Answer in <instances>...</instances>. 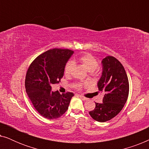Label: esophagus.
I'll return each instance as SVG.
<instances>
[{
  "instance_id": "esophagus-1",
  "label": "esophagus",
  "mask_w": 149,
  "mask_h": 149,
  "mask_svg": "<svg viewBox=\"0 0 149 149\" xmlns=\"http://www.w3.org/2000/svg\"><path fill=\"white\" fill-rule=\"evenodd\" d=\"M80 98L82 100H87V98H86V97H83V96H82V95H80Z\"/></svg>"
}]
</instances>
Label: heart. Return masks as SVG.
<instances>
[{
    "label": "heart",
    "mask_w": 149,
    "mask_h": 149,
    "mask_svg": "<svg viewBox=\"0 0 149 149\" xmlns=\"http://www.w3.org/2000/svg\"><path fill=\"white\" fill-rule=\"evenodd\" d=\"M74 62H79L84 68L89 72H93L98 66V62L96 59L93 56L89 54H86L83 55L79 58H77L74 60ZM74 66V64L72 62H68L66 64L64 68V74L66 76H69ZM81 83H76L74 87L77 89H80L81 87Z\"/></svg>",
    "instance_id": "heart-1"
}]
</instances>
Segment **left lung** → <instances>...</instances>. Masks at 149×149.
<instances>
[{
    "mask_svg": "<svg viewBox=\"0 0 149 149\" xmlns=\"http://www.w3.org/2000/svg\"><path fill=\"white\" fill-rule=\"evenodd\" d=\"M102 72L97 82L100 91L104 93L102 103H95L89 115L98 122L109 121L120 113L129 94V82L125 69L119 60L107 56L102 60Z\"/></svg>",
    "mask_w": 149,
    "mask_h": 149,
    "instance_id": "obj_1",
    "label": "left lung"
}]
</instances>
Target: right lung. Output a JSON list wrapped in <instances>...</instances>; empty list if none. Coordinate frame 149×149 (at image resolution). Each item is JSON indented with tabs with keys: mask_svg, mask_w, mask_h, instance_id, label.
Instances as JSON below:
<instances>
[{
	"mask_svg": "<svg viewBox=\"0 0 149 149\" xmlns=\"http://www.w3.org/2000/svg\"><path fill=\"white\" fill-rule=\"evenodd\" d=\"M74 54L70 49H53L34 60L26 73V93L34 107L49 119L60 117L66 113L74 93L60 94L52 91V85L58 83L64 76L66 63Z\"/></svg>",
	"mask_w": 149,
	"mask_h": 149,
	"instance_id": "right-lung-1",
	"label": "right lung"
}]
</instances>
